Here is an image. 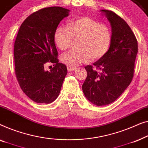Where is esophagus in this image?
Segmentation results:
<instances>
[{
  "label": "esophagus",
  "mask_w": 148,
  "mask_h": 148,
  "mask_svg": "<svg viewBox=\"0 0 148 148\" xmlns=\"http://www.w3.org/2000/svg\"><path fill=\"white\" fill-rule=\"evenodd\" d=\"M67 68H68V72L74 71V70H76L77 69V68H76V67H74V66H68Z\"/></svg>",
  "instance_id": "esophagus-1"
}]
</instances>
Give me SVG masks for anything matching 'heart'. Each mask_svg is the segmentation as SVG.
<instances>
[{"label":"heart","mask_w":148,"mask_h":148,"mask_svg":"<svg viewBox=\"0 0 148 148\" xmlns=\"http://www.w3.org/2000/svg\"><path fill=\"white\" fill-rule=\"evenodd\" d=\"M73 39H79L77 50L64 53L61 60L70 66H76L101 59L109 50L112 33L107 25L101 24L90 17L83 16L68 22V27L60 26L54 33V41L60 49L70 47Z\"/></svg>","instance_id":"obj_1"}]
</instances>
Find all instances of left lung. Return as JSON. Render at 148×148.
I'll use <instances>...</instances> for the list:
<instances>
[{
  "instance_id": "8db88e82",
  "label": "left lung",
  "mask_w": 148,
  "mask_h": 148,
  "mask_svg": "<svg viewBox=\"0 0 148 148\" xmlns=\"http://www.w3.org/2000/svg\"><path fill=\"white\" fill-rule=\"evenodd\" d=\"M109 21L112 39L109 50L93 65L85 66L87 77L82 84L84 95L97 106L111 104L127 88L134 77L138 51L137 41L128 24L115 12L101 10Z\"/></svg>"
}]
</instances>
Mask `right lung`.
I'll use <instances>...</instances> for the list:
<instances>
[{
	"mask_svg": "<svg viewBox=\"0 0 148 148\" xmlns=\"http://www.w3.org/2000/svg\"><path fill=\"white\" fill-rule=\"evenodd\" d=\"M70 11L60 7L40 9L23 22L14 45L15 74L19 86L37 103L49 104L57 99L67 74L65 64L59 63L54 33ZM54 64L50 71L44 68Z\"/></svg>",
	"mask_w": 148,
	"mask_h": 148,
	"instance_id": "1",
	"label": "right lung"
}]
</instances>
